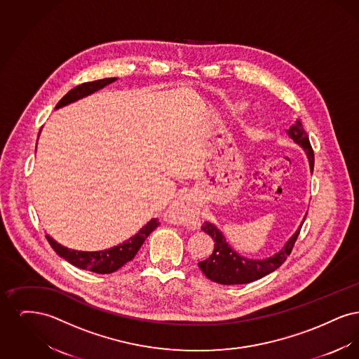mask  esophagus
Returning a JSON list of instances; mask_svg holds the SVG:
<instances>
[{
  "instance_id": "1",
  "label": "esophagus",
  "mask_w": 359,
  "mask_h": 359,
  "mask_svg": "<svg viewBox=\"0 0 359 359\" xmlns=\"http://www.w3.org/2000/svg\"><path fill=\"white\" fill-rule=\"evenodd\" d=\"M192 210H194V207L186 196L176 199L170 207V211L173 214L175 221L177 223H183V224H188L191 222Z\"/></svg>"
}]
</instances>
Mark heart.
<instances>
[{"mask_svg":"<svg viewBox=\"0 0 359 359\" xmlns=\"http://www.w3.org/2000/svg\"><path fill=\"white\" fill-rule=\"evenodd\" d=\"M245 109H246V104L243 102H231L230 103V110L233 111V113H242V111H245ZM261 132V125L259 123H256L255 126H253V129H252V133L253 135H258Z\"/></svg>","mask_w":359,"mask_h":359,"instance_id":"b5f03b06","label":"heart"}]
</instances>
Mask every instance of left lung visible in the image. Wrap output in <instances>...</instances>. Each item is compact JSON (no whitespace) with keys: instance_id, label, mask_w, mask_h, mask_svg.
Returning <instances> with one entry per match:
<instances>
[{"instance_id":"8db88e82","label":"left lung","mask_w":359,"mask_h":359,"mask_svg":"<svg viewBox=\"0 0 359 359\" xmlns=\"http://www.w3.org/2000/svg\"><path fill=\"white\" fill-rule=\"evenodd\" d=\"M288 137L294 144H297L300 148L304 149V154L307 156L308 164H309V171L312 173L313 163H315L313 151L300 121H296V123L290 126ZM304 219L300 223L299 229L293 233V236L285 242V245L277 253H274L273 256L265 257L262 259H253V258L241 256L238 252H236L230 246V243L223 236L222 231L214 223L205 222L202 226V230L214 239L215 243H214V252L211 253V256L207 257L205 261H201L198 265L207 278L218 284L236 285V284L253 283L258 278H262L264 276L274 272L287 259V257L290 256L292 252V248L296 239L299 237Z\"/></svg>"}]
</instances>
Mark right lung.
<instances>
[{
  "label": "right lung",
  "instance_id": "right-lung-1",
  "mask_svg": "<svg viewBox=\"0 0 359 359\" xmlns=\"http://www.w3.org/2000/svg\"><path fill=\"white\" fill-rule=\"evenodd\" d=\"M114 81H116V78H104L100 81L87 82V83L76 86L72 90H69V93L57 102L55 109H60L63 106H67L69 103L76 102L87 95L94 94L95 91L101 90L103 87L113 83ZM157 226H158V222L154 218L145 226H142L133 237L123 241L117 246H113V248L104 249V250H97V252H82V250L69 249V248L57 243L55 239L52 238L51 236L47 234L46 237L48 239L52 249L57 253V256L69 261L71 265L85 269V271L94 272V273H113V272L118 271L121 266H123L126 262H129L135 258L141 245L144 243V241L148 238V236L154 231Z\"/></svg>",
  "mask_w": 359,
  "mask_h": 359
}]
</instances>
